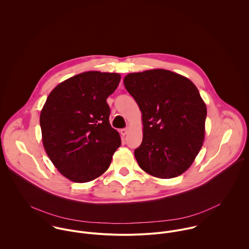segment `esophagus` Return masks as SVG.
Returning a JSON list of instances; mask_svg holds the SVG:
<instances>
[{
	"instance_id": "1",
	"label": "esophagus",
	"mask_w": 249,
	"mask_h": 249,
	"mask_svg": "<svg viewBox=\"0 0 249 249\" xmlns=\"http://www.w3.org/2000/svg\"><path fill=\"white\" fill-rule=\"evenodd\" d=\"M120 133H121L122 136L126 135V134L128 133V128H123V129H121V130H120Z\"/></svg>"
}]
</instances>
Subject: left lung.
I'll use <instances>...</instances> for the list:
<instances>
[{
	"label": "left lung",
	"mask_w": 249,
	"mask_h": 249,
	"mask_svg": "<svg viewBox=\"0 0 249 249\" xmlns=\"http://www.w3.org/2000/svg\"><path fill=\"white\" fill-rule=\"evenodd\" d=\"M124 84L142 112L140 168L159 178L182 175L204 141L206 106L196 85L177 72L155 69L125 75Z\"/></svg>",
	"instance_id": "left-lung-1"
}]
</instances>
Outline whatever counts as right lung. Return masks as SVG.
Returning <instances> with one entry per match:
<instances>
[{"instance_id": "right-lung-1", "label": "right lung", "mask_w": 249, "mask_h": 249, "mask_svg": "<svg viewBox=\"0 0 249 249\" xmlns=\"http://www.w3.org/2000/svg\"><path fill=\"white\" fill-rule=\"evenodd\" d=\"M116 72L85 71L58 84L40 114L45 150L65 178L85 183L102 176L121 145L109 124L107 99L117 89Z\"/></svg>"}]
</instances>
